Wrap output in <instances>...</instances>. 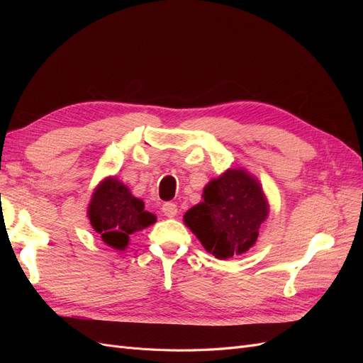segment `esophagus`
Masks as SVG:
<instances>
[{
    "instance_id": "obj_1",
    "label": "esophagus",
    "mask_w": 363,
    "mask_h": 363,
    "mask_svg": "<svg viewBox=\"0 0 363 363\" xmlns=\"http://www.w3.org/2000/svg\"><path fill=\"white\" fill-rule=\"evenodd\" d=\"M162 212L164 213V216H168V218H174L175 215H177V204L175 203H164L163 206H162Z\"/></svg>"
}]
</instances>
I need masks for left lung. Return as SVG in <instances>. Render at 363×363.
<instances>
[{"instance_id":"left-lung-1","label":"left lung","mask_w":363,"mask_h":363,"mask_svg":"<svg viewBox=\"0 0 363 363\" xmlns=\"http://www.w3.org/2000/svg\"><path fill=\"white\" fill-rule=\"evenodd\" d=\"M269 206L260 183L245 169H227L208 182L203 201L184 213V224L218 259L244 255L256 244Z\"/></svg>"}]
</instances>
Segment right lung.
Masks as SVG:
<instances>
[{
	"mask_svg": "<svg viewBox=\"0 0 363 363\" xmlns=\"http://www.w3.org/2000/svg\"><path fill=\"white\" fill-rule=\"evenodd\" d=\"M87 216L103 242L119 251L127 248L130 235L156 223V216L145 211L144 201L133 196L116 177H108L96 186Z\"/></svg>",
	"mask_w": 363,
	"mask_h": 363,
	"instance_id": "right-lung-1",
	"label": "right lung"
}]
</instances>
